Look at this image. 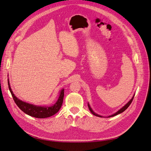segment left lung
<instances>
[{"mask_svg":"<svg viewBox=\"0 0 151 151\" xmlns=\"http://www.w3.org/2000/svg\"><path fill=\"white\" fill-rule=\"evenodd\" d=\"M134 96L133 97H132V98L130 100V101L128 102L124 106H123V108H122L120 109H119V110H118L116 113H115V114H113V115H111V116H109V117H111V116H115V115H118V114H120V113H122V112H123L124 111L125 109H127V108H128V107H129L130 105V104H131V103L132 102V101H133V99H134ZM88 108H89V110H90V111L94 115H95V116H99V117H102L101 116H100V115H98V114H96V113H95L93 110H92V109L91 108V107H90V106H89V104H88Z\"/></svg>","mask_w":151,"mask_h":151,"instance_id":"8db88e82","label":"left lung"}]
</instances>
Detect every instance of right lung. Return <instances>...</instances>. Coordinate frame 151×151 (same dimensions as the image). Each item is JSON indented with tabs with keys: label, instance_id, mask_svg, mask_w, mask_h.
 <instances>
[{
	"label": "right lung",
	"instance_id": "right-lung-1",
	"mask_svg": "<svg viewBox=\"0 0 151 151\" xmlns=\"http://www.w3.org/2000/svg\"><path fill=\"white\" fill-rule=\"evenodd\" d=\"M8 86L9 89L10 90V92L12 94L14 101L16 103L17 106L20 108V109L25 113L27 115L29 116H33L35 118H45L52 116L55 114L57 113L59 109H60L63 100V96H64V89H62L60 92V96H59L57 101L55 104L53 106H35L33 104H31L27 103L26 102H23L21 100H19L17 98L15 95L14 94L11 90L9 81H8Z\"/></svg>",
	"mask_w": 151,
	"mask_h": 151
}]
</instances>
